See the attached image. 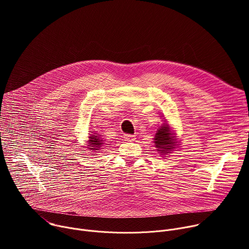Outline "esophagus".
Here are the masks:
<instances>
[{"label":"esophagus","instance_id":"1","mask_svg":"<svg viewBox=\"0 0 249 249\" xmlns=\"http://www.w3.org/2000/svg\"><path fill=\"white\" fill-rule=\"evenodd\" d=\"M124 139H125V141H129V142L136 140V138H135L134 135H129V134H125V135H124Z\"/></svg>","mask_w":249,"mask_h":249}]
</instances>
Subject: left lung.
<instances>
[{"instance_id": "obj_1", "label": "left lung", "mask_w": 249, "mask_h": 249, "mask_svg": "<svg viewBox=\"0 0 249 249\" xmlns=\"http://www.w3.org/2000/svg\"><path fill=\"white\" fill-rule=\"evenodd\" d=\"M154 144L160 155H168L180 145L176 138L175 131L165 121L157 130Z\"/></svg>"}]
</instances>
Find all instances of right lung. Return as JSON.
I'll use <instances>...</instances> for the list:
<instances>
[{"mask_svg": "<svg viewBox=\"0 0 249 249\" xmlns=\"http://www.w3.org/2000/svg\"><path fill=\"white\" fill-rule=\"evenodd\" d=\"M88 139L89 140L86 141V143H87L86 148L88 150H89L90 152L100 151V150H102V147H104V145H106L104 139L101 138V136L94 131L89 135ZM90 154H92V153H90Z\"/></svg>", "mask_w": 249, "mask_h": 249, "instance_id": "right-lung-1", "label": "right lung"}]
</instances>
